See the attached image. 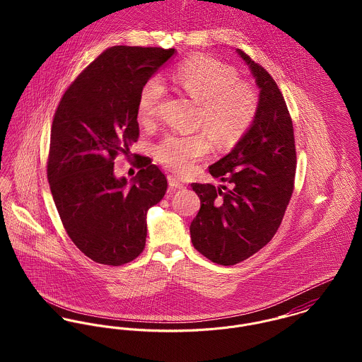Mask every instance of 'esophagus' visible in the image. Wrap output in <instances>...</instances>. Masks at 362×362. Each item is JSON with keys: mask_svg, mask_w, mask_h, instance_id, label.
I'll return each mask as SVG.
<instances>
[{"mask_svg": "<svg viewBox=\"0 0 362 362\" xmlns=\"http://www.w3.org/2000/svg\"><path fill=\"white\" fill-rule=\"evenodd\" d=\"M168 187H170V189H173V191L184 189V188H185V185H184L177 177H174V175H168Z\"/></svg>", "mask_w": 362, "mask_h": 362, "instance_id": "1", "label": "esophagus"}]
</instances>
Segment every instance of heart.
<instances>
[{
  "label": "heart",
  "instance_id": "obj_1",
  "mask_svg": "<svg viewBox=\"0 0 362 362\" xmlns=\"http://www.w3.org/2000/svg\"><path fill=\"white\" fill-rule=\"evenodd\" d=\"M174 83L201 103L198 127H202L220 146L240 141L254 124L259 111L257 88L240 81L237 71L209 57H197L180 65L173 74ZM165 98V86L157 76L148 79L141 92L136 114L149 124L158 114ZM210 151L205 134H170L155 146L156 158L168 170L187 173Z\"/></svg>",
  "mask_w": 362,
  "mask_h": 362
}]
</instances>
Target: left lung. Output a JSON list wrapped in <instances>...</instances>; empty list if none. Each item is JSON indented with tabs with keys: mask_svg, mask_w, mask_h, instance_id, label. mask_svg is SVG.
I'll list each match as a JSON object with an SVG mask.
<instances>
[{
	"mask_svg": "<svg viewBox=\"0 0 362 362\" xmlns=\"http://www.w3.org/2000/svg\"><path fill=\"white\" fill-rule=\"evenodd\" d=\"M259 93L254 124L235 148L209 167L230 187L191 184L201 199L191 240L209 260L233 266L257 254L276 234L294 191L296 142L284 98L269 72L237 49Z\"/></svg>",
	"mask_w": 362,
	"mask_h": 362,
	"instance_id": "8db88e82",
	"label": "left lung"
}]
</instances>
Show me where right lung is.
Segmentation results:
<instances>
[{"mask_svg":"<svg viewBox=\"0 0 362 362\" xmlns=\"http://www.w3.org/2000/svg\"><path fill=\"white\" fill-rule=\"evenodd\" d=\"M174 52L110 47L76 76L55 110L47 158L52 199L72 243L98 263L121 266L142 254L146 211L167 191L152 161H141L127 185V178H115L114 160L128 157L138 141L139 92Z\"/></svg>","mask_w":362,"mask_h":362,"instance_id":"1","label":"right lung"}]
</instances>
